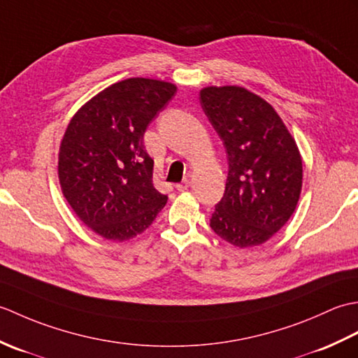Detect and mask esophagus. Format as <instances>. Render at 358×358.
Wrapping results in <instances>:
<instances>
[{"label":"esophagus","instance_id":"obj_1","mask_svg":"<svg viewBox=\"0 0 358 358\" xmlns=\"http://www.w3.org/2000/svg\"><path fill=\"white\" fill-rule=\"evenodd\" d=\"M189 185H191V181H189V180L186 178V180L181 181V183H180V185H177L175 187H177V191H178V192H185L186 189L189 187Z\"/></svg>","mask_w":358,"mask_h":358}]
</instances>
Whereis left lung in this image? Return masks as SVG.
Returning <instances> with one entry per match:
<instances>
[{
	"label": "left lung",
	"mask_w": 358,
	"mask_h": 358,
	"mask_svg": "<svg viewBox=\"0 0 358 358\" xmlns=\"http://www.w3.org/2000/svg\"><path fill=\"white\" fill-rule=\"evenodd\" d=\"M200 103L229 164L224 195L210 218L212 231L235 248L263 245L299 203V148L272 106L245 87H204Z\"/></svg>",
	"instance_id": "obj_1"
}]
</instances>
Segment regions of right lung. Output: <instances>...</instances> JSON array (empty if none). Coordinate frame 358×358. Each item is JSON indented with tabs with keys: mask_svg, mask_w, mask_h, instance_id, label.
<instances>
[{
	"mask_svg": "<svg viewBox=\"0 0 358 358\" xmlns=\"http://www.w3.org/2000/svg\"><path fill=\"white\" fill-rule=\"evenodd\" d=\"M177 92L172 83L127 78L96 94L72 117L58 154L67 203L95 234L126 241L144 232L167 195L152 183L143 136Z\"/></svg>",
	"mask_w": 358,
	"mask_h": 358,
	"instance_id": "add662e5",
	"label": "right lung"
}]
</instances>
